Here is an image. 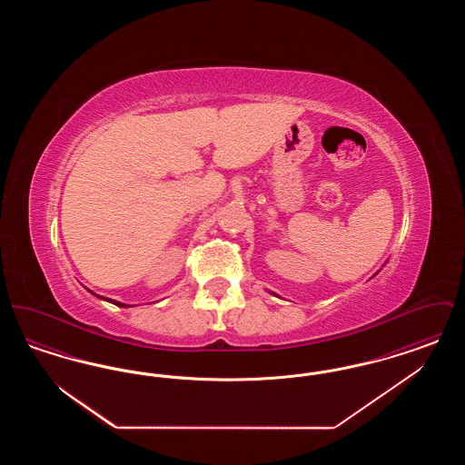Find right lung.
Here are the masks:
<instances>
[{
    "mask_svg": "<svg viewBox=\"0 0 465 465\" xmlns=\"http://www.w3.org/2000/svg\"><path fill=\"white\" fill-rule=\"evenodd\" d=\"M90 291V289H89ZM92 292V291H90ZM92 294H95V292H92ZM97 298H101V300H106V302H110L113 305H116V307H129V305H125V303H120V302H114V300H110V298H103V296H99V294H95Z\"/></svg>",
    "mask_w": 465,
    "mask_h": 465,
    "instance_id": "right-lung-1",
    "label": "right lung"
}]
</instances>
